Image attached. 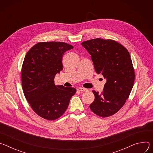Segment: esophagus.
Returning a JSON list of instances; mask_svg holds the SVG:
<instances>
[{
    "label": "esophagus",
    "instance_id": "obj_1",
    "mask_svg": "<svg viewBox=\"0 0 153 153\" xmlns=\"http://www.w3.org/2000/svg\"><path fill=\"white\" fill-rule=\"evenodd\" d=\"M77 90L79 91H87L88 90L86 89V88H79L77 89Z\"/></svg>",
    "mask_w": 153,
    "mask_h": 153
}]
</instances>
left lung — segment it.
<instances>
[{
	"label": "left lung",
	"instance_id": "obj_1",
	"mask_svg": "<svg viewBox=\"0 0 153 153\" xmlns=\"http://www.w3.org/2000/svg\"><path fill=\"white\" fill-rule=\"evenodd\" d=\"M81 44L91 55L96 73L106 79L101 93L93 91L95 99L90 108L100 117L111 116L124 105L133 87L131 58L126 48L111 39L97 38Z\"/></svg>",
	"mask_w": 153,
	"mask_h": 153
}]
</instances>
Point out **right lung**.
I'll use <instances>...</instances> for the list:
<instances>
[{"mask_svg": "<svg viewBox=\"0 0 153 153\" xmlns=\"http://www.w3.org/2000/svg\"><path fill=\"white\" fill-rule=\"evenodd\" d=\"M73 47L65 42H43L27 53L21 71L25 97L33 110L41 117L53 120L67 110L76 90L56 86L54 77L63 70L62 56Z\"/></svg>", "mask_w": 153, "mask_h": 153, "instance_id": "1", "label": "right lung"}]
</instances>
